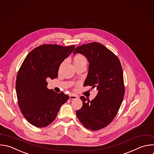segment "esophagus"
I'll use <instances>...</instances> for the list:
<instances>
[{"label":"esophagus","mask_w":154,"mask_h":154,"mask_svg":"<svg viewBox=\"0 0 154 154\" xmlns=\"http://www.w3.org/2000/svg\"><path fill=\"white\" fill-rule=\"evenodd\" d=\"M78 98V96L77 95H74V94H71L69 95V98L70 99H77Z\"/></svg>","instance_id":"34e87169"}]
</instances>
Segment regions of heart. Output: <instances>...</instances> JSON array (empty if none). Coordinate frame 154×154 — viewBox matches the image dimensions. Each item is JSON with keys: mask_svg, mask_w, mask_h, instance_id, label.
<instances>
[{"mask_svg": "<svg viewBox=\"0 0 154 154\" xmlns=\"http://www.w3.org/2000/svg\"><path fill=\"white\" fill-rule=\"evenodd\" d=\"M72 62H73L75 68L80 66H86L88 63V59L86 57V56H85L84 55L81 54H75L72 58ZM64 63H65V61L62 62V63L60 64V65L59 66V70L62 68V67Z\"/></svg>", "mask_w": 154, "mask_h": 154, "instance_id": "1", "label": "heart"}]
</instances>
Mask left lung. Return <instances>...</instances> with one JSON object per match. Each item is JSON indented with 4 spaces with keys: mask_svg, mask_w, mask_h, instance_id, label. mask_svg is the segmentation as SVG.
Returning a JSON list of instances; mask_svg holds the SVG:
<instances>
[{
    "mask_svg": "<svg viewBox=\"0 0 154 154\" xmlns=\"http://www.w3.org/2000/svg\"><path fill=\"white\" fill-rule=\"evenodd\" d=\"M76 53L86 56L89 63L84 86L98 90L91 101L80 97L83 106L76 115L86 129L97 131L112 122L122 105L125 90L122 67L117 56L98 42L77 46L73 52Z\"/></svg>",
    "mask_w": 154,
    "mask_h": 154,
    "instance_id": "obj_1",
    "label": "left lung"
}]
</instances>
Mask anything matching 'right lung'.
<instances>
[{"mask_svg":"<svg viewBox=\"0 0 154 154\" xmlns=\"http://www.w3.org/2000/svg\"><path fill=\"white\" fill-rule=\"evenodd\" d=\"M75 45H42L27 55L17 75L16 90L18 105L26 120L45 128L56 119L61 106L69 99L46 87L48 78L56 79L61 63L71 54Z\"/></svg>","mask_w":154,"mask_h":154,"instance_id":"add662e5","label":"right lung"}]
</instances>
